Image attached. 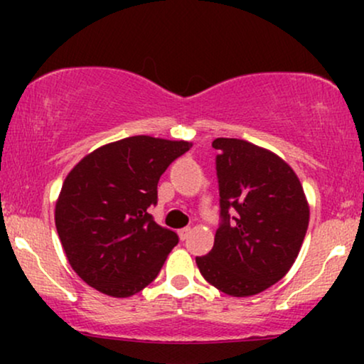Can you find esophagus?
<instances>
[{
  "mask_svg": "<svg viewBox=\"0 0 364 364\" xmlns=\"http://www.w3.org/2000/svg\"><path fill=\"white\" fill-rule=\"evenodd\" d=\"M190 232H191V229H190V228H183V229H179V231H178V235H179V237H181L183 241H185L186 237L190 236Z\"/></svg>",
  "mask_w": 364,
  "mask_h": 364,
  "instance_id": "esophagus-1",
  "label": "esophagus"
}]
</instances>
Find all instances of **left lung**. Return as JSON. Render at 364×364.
<instances>
[{"label": "left lung", "mask_w": 364, "mask_h": 364, "mask_svg": "<svg viewBox=\"0 0 364 364\" xmlns=\"http://www.w3.org/2000/svg\"><path fill=\"white\" fill-rule=\"evenodd\" d=\"M220 224L214 246L196 257L200 274L224 294L245 298L289 272L301 250L310 207L298 176L270 150L215 139Z\"/></svg>", "instance_id": "1"}]
</instances>
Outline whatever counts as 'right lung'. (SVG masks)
<instances>
[{"label": "right lung", "instance_id": "add662e5", "mask_svg": "<svg viewBox=\"0 0 364 364\" xmlns=\"http://www.w3.org/2000/svg\"><path fill=\"white\" fill-rule=\"evenodd\" d=\"M191 147L185 140L128 136L95 149L66 176L54 223L70 265L90 287L128 298L161 272L178 235L149 214L157 183Z\"/></svg>", "mask_w": 364, "mask_h": 364}]
</instances>
